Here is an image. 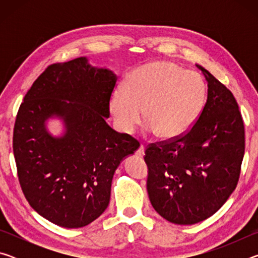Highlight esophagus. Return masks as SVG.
I'll return each instance as SVG.
<instances>
[{
    "mask_svg": "<svg viewBox=\"0 0 258 258\" xmlns=\"http://www.w3.org/2000/svg\"><path fill=\"white\" fill-rule=\"evenodd\" d=\"M135 155H137L138 157H140V158H142V157L145 156V147L140 146L138 151H137V154H135Z\"/></svg>",
    "mask_w": 258,
    "mask_h": 258,
    "instance_id": "34e87169",
    "label": "esophagus"
}]
</instances>
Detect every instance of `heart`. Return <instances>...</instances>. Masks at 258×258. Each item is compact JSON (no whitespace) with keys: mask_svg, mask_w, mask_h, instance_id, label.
Segmentation results:
<instances>
[{"mask_svg":"<svg viewBox=\"0 0 258 258\" xmlns=\"http://www.w3.org/2000/svg\"><path fill=\"white\" fill-rule=\"evenodd\" d=\"M207 87L198 73L169 61H154L130 74L124 87L113 91L109 109L121 132L132 133L143 118L147 134L161 140L182 137L202 116Z\"/></svg>","mask_w":258,"mask_h":258,"instance_id":"b5f03b06","label":"heart"}]
</instances>
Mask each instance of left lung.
Here are the masks:
<instances>
[{"mask_svg": "<svg viewBox=\"0 0 258 258\" xmlns=\"http://www.w3.org/2000/svg\"><path fill=\"white\" fill-rule=\"evenodd\" d=\"M207 82V101L196 125L182 138L147 148V190L161 217L192 225L225 204L239 180L244 128L231 91L196 64Z\"/></svg>", "mask_w": 258, "mask_h": 258, "instance_id": "1", "label": "left lung"}]
</instances>
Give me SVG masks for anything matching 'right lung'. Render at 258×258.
<instances>
[{"label": "right lung", "instance_id": "add662e5", "mask_svg": "<svg viewBox=\"0 0 258 258\" xmlns=\"http://www.w3.org/2000/svg\"><path fill=\"white\" fill-rule=\"evenodd\" d=\"M116 82L86 56L54 63L19 108L14 155L21 189L35 211L62 228H82L106 211L113 174L140 147L106 121ZM50 120L63 124L59 136L48 131Z\"/></svg>", "mask_w": 258, "mask_h": 258}]
</instances>
